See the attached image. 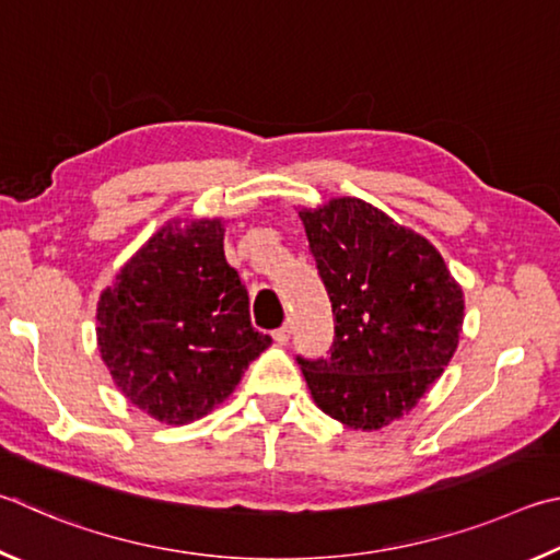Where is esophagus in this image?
Wrapping results in <instances>:
<instances>
[{"mask_svg": "<svg viewBox=\"0 0 560 560\" xmlns=\"http://www.w3.org/2000/svg\"><path fill=\"white\" fill-rule=\"evenodd\" d=\"M290 335H292V325H290V322H285V325H282L280 329L272 331V339L278 341V345H288Z\"/></svg>", "mask_w": 560, "mask_h": 560, "instance_id": "34e87169", "label": "esophagus"}]
</instances>
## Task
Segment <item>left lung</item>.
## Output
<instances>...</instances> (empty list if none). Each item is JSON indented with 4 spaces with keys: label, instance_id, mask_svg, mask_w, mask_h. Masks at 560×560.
Returning <instances> with one entry per match:
<instances>
[{
    "label": "left lung",
    "instance_id": "1",
    "mask_svg": "<svg viewBox=\"0 0 560 560\" xmlns=\"http://www.w3.org/2000/svg\"><path fill=\"white\" fill-rule=\"evenodd\" d=\"M335 315L327 359H298L319 410L381 430L418 406L453 359L465 295L425 235L357 196L300 209Z\"/></svg>",
    "mask_w": 560,
    "mask_h": 560
}]
</instances>
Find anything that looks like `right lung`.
I'll return each mask as SVG.
<instances>
[{
	"label": "right lung",
	"mask_w": 560,
	"mask_h": 560,
	"mask_svg": "<svg viewBox=\"0 0 560 560\" xmlns=\"http://www.w3.org/2000/svg\"><path fill=\"white\" fill-rule=\"evenodd\" d=\"M223 219L166 221L101 292V359L132 406L186 425L229 398L270 347L223 255Z\"/></svg>",
	"instance_id": "add662e5"
}]
</instances>
